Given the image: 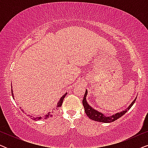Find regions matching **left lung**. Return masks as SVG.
<instances>
[{
    "label": "left lung",
    "instance_id": "8db88e82",
    "mask_svg": "<svg viewBox=\"0 0 148 148\" xmlns=\"http://www.w3.org/2000/svg\"><path fill=\"white\" fill-rule=\"evenodd\" d=\"M87 94H88V90H86V93L84 94V99H83V105H84V109H85V112L87 114L89 118L90 119H92L93 121H98V122H101V123H111V122H114V121L117 120V119L120 118L121 116H122L123 114H125V113L127 112V110H129L131 108V106H133V104H134L135 100H136V98L134 100L131 102V104L129 105L128 106V108H127L125 109V110H123L122 112H117L116 114L112 115V116H105L104 114L102 112H99V111L96 110V109L93 108L92 106H90V104H88V102H87L86 100V96Z\"/></svg>",
    "mask_w": 148,
    "mask_h": 148
}]
</instances>
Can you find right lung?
<instances>
[{
    "label": "right lung",
    "instance_id": "obj_1",
    "mask_svg": "<svg viewBox=\"0 0 148 148\" xmlns=\"http://www.w3.org/2000/svg\"><path fill=\"white\" fill-rule=\"evenodd\" d=\"M11 93H12V96H13V98H14L13 93V89H12V90H11ZM66 94H67V93H65V94H64L63 96H62L61 98H60L59 101H58V103H57V104H56V106L54 107L53 109H52V110L50 111V112H48L47 114L44 115V116H39V117H38V116H37V117H33V116H30V115H27V116H30L32 119H34V121H36L42 120V119H47L48 118H50V117L53 116L55 114L56 110H57L59 108L60 106H61V105L62 104V102H63V100H64V97H65V96L66 95Z\"/></svg>",
    "mask_w": 148,
    "mask_h": 148
}]
</instances>
